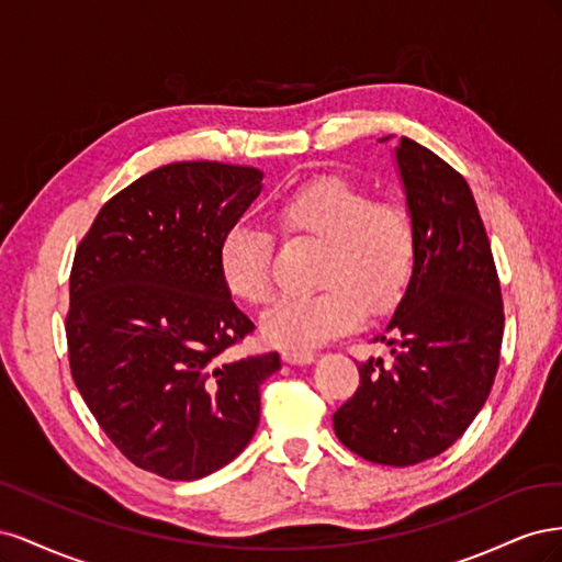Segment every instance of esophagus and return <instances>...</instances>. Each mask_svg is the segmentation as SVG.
<instances>
[{
  "mask_svg": "<svg viewBox=\"0 0 562 562\" xmlns=\"http://www.w3.org/2000/svg\"><path fill=\"white\" fill-rule=\"evenodd\" d=\"M316 359V353L310 349H285L283 351V361L285 363H295V366H307Z\"/></svg>",
  "mask_w": 562,
  "mask_h": 562,
  "instance_id": "obj_1",
  "label": "esophagus"
}]
</instances>
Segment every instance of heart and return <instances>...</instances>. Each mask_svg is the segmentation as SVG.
<instances>
[{
	"instance_id": "obj_1",
	"label": "heart",
	"mask_w": 562,
	"mask_h": 562,
	"mask_svg": "<svg viewBox=\"0 0 562 562\" xmlns=\"http://www.w3.org/2000/svg\"><path fill=\"white\" fill-rule=\"evenodd\" d=\"M271 220L288 239L323 244L321 291L285 297L262 316V335L283 349H310L353 330L363 312L394 307L417 265V227L396 199H375L368 187L339 176L316 178L281 196ZM274 236L262 227L236 225L217 248V269L229 295L267 304Z\"/></svg>"
}]
</instances>
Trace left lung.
<instances>
[{"instance_id": "obj_1", "label": "left lung", "mask_w": 562, "mask_h": 562, "mask_svg": "<svg viewBox=\"0 0 562 562\" xmlns=\"http://www.w3.org/2000/svg\"><path fill=\"white\" fill-rule=\"evenodd\" d=\"M396 161L417 227V265L382 339L391 361L359 363L361 384L333 415L351 452L411 467L448 450L485 405L499 368L504 304L467 180L401 138Z\"/></svg>"}]
</instances>
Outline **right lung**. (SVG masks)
I'll use <instances>...</instances> for the list:
<instances>
[{"label": "right lung", "instance_id": "obj_1", "mask_svg": "<svg viewBox=\"0 0 562 562\" xmlns=\"http://www.w3.org/2000/svg\"><path fill=\"white\" fill-rule=\"evenodd\" d=\"M252 166L178 161L114 194L77 246L65 316L72 380L128 462L168 481L229 464L260 422L277 351L227 361L255 330L217 248L262 190Z\"/></svg>", "mask_w": 562, "mask_h": 562}]
</instances>
